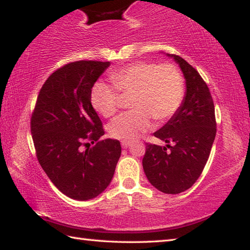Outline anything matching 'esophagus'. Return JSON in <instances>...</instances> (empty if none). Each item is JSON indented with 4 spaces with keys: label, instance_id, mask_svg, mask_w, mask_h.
Here are the masks:
<instances>
[{
    "label": "esophagus",
    "instance_id": "34e87169",
    "mask_svg": "<svg viewBox=\"0 0 250 250\" xmlns=\"http://www.w3.org/2000/svg\"><path fill=\"white\" fill-rule=\"evenodd\" d=\"M121 146L124 149H126V147H129L131 146V143L129 141H121Z\"/></svg>",
    "mask_w": 250,
    "mask_h": 250
}]
</instances>
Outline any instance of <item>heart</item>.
<instances>
[{
    "mask_svg": "<svg viewBox=\"0 0 250 250\" xmlns=\"http://www.w3.org/2000/svg\"><path fill=\"white\" fill-rule=\"evenodd\" d=\"M109 79L113 87L103 82L92 86L90 103L99 115L109 118L119 107L117 93L131 96L129 107L132 110L121 113L109 124L110 134L120 140H135L152 128L151 118L160 124L166 122L183 104L184 78L173 64L135 62L113 70Z\"/></svg>",
    "mask_w": 250,
    "mask_h": 250,
    "instance_id": "obj_1",
    "label": "heart"
}]
</instances>
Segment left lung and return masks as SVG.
Here are the masks:
<instances>
[{
  "mask_svg": "<svg viewBox=\"0 0 250 250\" xmlns=\"http://www.w3.org/2000/svg\"><path fill=\"white\" fill-rule=\"evenodd\" d=\"M180 65L186 95L177 112L154 137L167 143H146L143 170L150 183L167 194H179L195 183L204 170L216 135L214 101L204 79L179 55H168Z\"/></svg>",
  "mask_w": 250,
  "mask_h": 250,
  "instance_id": "left-lung-1",
  "label": "left lung"
}]
</instances>
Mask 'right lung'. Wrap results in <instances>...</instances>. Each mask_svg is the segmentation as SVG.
I'll list each match as a JSON object with an SVG mask.
<instances>
[{
  "mask_svg": "<svg viewBox=\"0 0 250 250\" xmlns=\"http://www.w3.org/2000/svg\"><path fill=\"white\" fill-rule=\"evenodd\" d=\"M109 65L78 61L55 70L41 88L32 113L37 160L53 184L74 200L103 193L121 154L119 141L100 139L103 122L90 103L91 88Z\"/></svg>",
  "mask_w": 250,
  "mask_h": 250,
  "instance_id": "right-lung-1",
  "label": "right lung"
}]
</instances>
